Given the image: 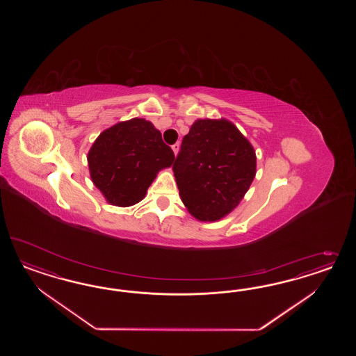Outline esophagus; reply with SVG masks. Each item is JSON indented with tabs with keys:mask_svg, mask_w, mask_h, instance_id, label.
Segmentation results:
<instances>
[{
	"mask_svg": "<svg viewBox=\"0 0 356 356\" xmlns=\"http://www.w3.org/2000/svg\"><path fill=\"white\" fill-rule=\"evenodd\" d=\"M179 149H180V145H179V143H175V145H172V150L173 152H175V155H177Z\"/></svg>",
	"mask_w": 356,
	"mask_h": 356,
	"instance_id": "1",
	"label": "esophagus"
}]
</instances>
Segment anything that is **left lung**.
Returning a JSON list of instances; mask_svg holds the SVG:
<instances>
[{"instance_id":"left-lung-1","label":"left lung","mask_w":356,"mask_h":356,"mask_svg":"<svg viewBox=\"0 0 356 356\" xmlns=\"http://www.w3.org/2000/svg\"><path fill=\"white\" fill-rule=\"evenodd\" d=\"M256 151L226 119H198L184 137L172 170L188 211L201 222L228 216L256 176Z\"/></svg>"}]
</instances>
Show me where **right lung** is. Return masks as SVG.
<instances>
[{
	"mask_svg": "<svg viewBox=\"0 0 356 356\" xmlns=\"http://www.w3.org/2000/svg\"><path fill=\"white\" fill-rule=\"evenodd\" d=\"M173 161L161 131L138 118L103 130L87 154L92 183L108 204L119 207L142 201L158 172Z\"/></svg>",
	"mask_w": 356,
	"mask_h": 356,
	"instance_id": "add662e5",
	"label": "right lung"
}]
</instances>
